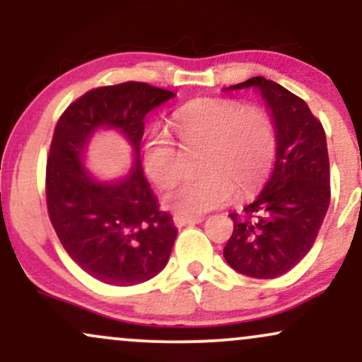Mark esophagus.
Here are the masks:
<instances>
[{"label":"esophagus","instance_id":"1","mask_svg":"<svg viewBox=\"0 0 362 362\" xmlns=\"http://www.w3.org/2000/svg\"><path fill=\"white\" fill-rule=\"evenodd\" d=\"M204 218H199V216H182V214H175L173 216V224L177 228L187 226V224H195V223H202Z\"/></svg>","mask_w":362,"mask_h":362}]
</instances>
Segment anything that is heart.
Segmentation results:
<instances>
[{"label":"heart","instance_id":"obj_1","mask_svg":"<svg viewBox=\"0 0 362 362\" xmlns=\"http://www.w3.org/2000/svg\"><path fill=\"white\" fill-rule=\"evenodd\" d=\"M180 148H199L197 175L184 178L165 194L167 207L197 216L255 192L276 158V127L269 112L231 98H197L172 115ZM143 167L149 180L163 189L182 172L180 149L167 132L151 131L143 143Z\"/></svg>","mask_w":362,"mask_h":362}]
</instances>
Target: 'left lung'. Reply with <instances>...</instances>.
<instances>
[{
    "label": "left lung",
    "mask_w": 362,
    "mask_h": 362,
    "mask_svg": "<svg viewBox=\"0 0 362 362\" xmlns=\"http://www.w3.org/2000/svg\"><path fill=\"white\" fill-rule=\"evenodd\" d=\"M250 86L272 110L276 167L259 197L242 214H230L233 235L224 259L245 276L274 279L303 260L317 240L330 204V163L322 122L303 98L262 76L230 88Z\"/></svg>",
    "instance_id": "left-lung-1"
}]
</instances>
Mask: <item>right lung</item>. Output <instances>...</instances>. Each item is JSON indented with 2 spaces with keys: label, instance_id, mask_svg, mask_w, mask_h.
<instances>
[{
  "label": "right lung",
  "instance_id": "obj_1",
  "mask_svg": "<svg viewBox=\"0 0 362 362\" xmlns=\"http://www.w3.org/2000/svg\"><path fill=\"white\" fill-rule=\"evenodd\" d=\"M172 97L141 81L100 86L69 103L54 129L45 167L49 218L68 255L105 284L151 279L172 253L177 230L160 211L139 160L144 117ZM102 125L119 128L136 153L129 177L115 185L91 181L81 165L89 136Z\"/></svg>",
  "mask_w": 362,
  "mask_h": 362
}]
</instances>
